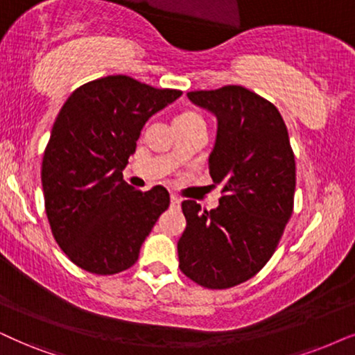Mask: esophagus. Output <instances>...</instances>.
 Here are the masks:
<instances>
[{
	"label": "esophagus",
	"mask_w": 355,
	"mask_h": 355,
	"mask_svg": "<svg viewBox=\"0 0 355 355\" xmlns=\"http://www.w3.org/2000/svg\"><path fill=\"white\" fill-rule=\"evenodd\" d=\"M179 205H181V200H179L176 196H171V207H174V209H179Z\"/></svg>",
	"instance_id": "34e87169"
}]
</instances>
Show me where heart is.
Instances as JSON below:
<instances>
[{"mask_svg":"<svg viewBox=\"0 0 355 355\" xmlns=\"http://www.w3.org/2000/svg\"><path fill=\"white\" fill-rule=\"evenodd\" d=\"M192 123H204L202 119L194 112H181L174 119V127H184V125H192Z\"/></svg>","mask_w":355,"mask_h":355,"instance_id":"heart-1","label":"heart"}]
</instances>
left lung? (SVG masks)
I'll return each instance as SVG.
<instances>
[{"label": "left lung", "mask_w": 355, "mask_h": 355, "mask_svg": "<svg viewBox=\"0 0 355 355\" xmlns=\"http://www.w3.org/2000/svg\"><path fill=\"white\" fill-rule=\"evenodd\" d=\"M217 117L210 176L222 184L217 209L184 200L179 268L207 288L254 277L272 257L293 210L295 156L277 107L243 86L187 93Z\"/></svg>", "instance_id": "8db88e82"}]
</instances>
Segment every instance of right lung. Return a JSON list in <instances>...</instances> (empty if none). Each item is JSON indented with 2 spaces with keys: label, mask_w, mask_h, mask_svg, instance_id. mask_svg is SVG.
Wrapping results in <instances>:
<instances>
[{
  "label": "right lung",
  "mask_w": 355,
  "mask_h": 355,
  "mask_svg": "<svg viewBox=\"0 0 355 355\" xmlns=\"http://www.w3.org/2000/svg\"><path fill=\"white\" fill-rule=\"evenodd\" d=\"M181 94L114 75L80 86L60 109L42 189L55 241L78 268L110 275L137 262L169 194L161 186L135 191L122 171L148 119Z\"/></svg>",
  "instance_id": "1"
}]
</instances>
